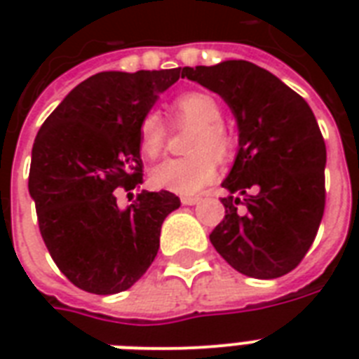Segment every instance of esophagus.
<instances>
[{"label": "esophagus", "instance_id": "obj_1", "mask_svg": "<svg viewBox=\"0 0 359 359\" xmlns=\"http://www.w3.org/2000/svg\"><path fill=\"white\" fill-rule=\"evenodd\" d=\"M201 201L199 197H180V203L186 205V207H191V205H197V203Z\"/></svg>", "mask_w": 359, "mask_h": 359}]
</instances>
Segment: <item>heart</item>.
<instances>
[{
	"instance_id": "b5f03b06",
	"label": "heart",
	"mask_w": 359,
	"mask_h": 359,
	"mask_svg": "<svg viewBox=\"0 0 359 359\" xmlns=\"http://www.w3.org/2000/svg\"><path fill=\"white\" fill-rule=\"evenodd\" d=\"M173 109L180 123L197 126L191 137L188 158H168L151 171V184L158 190L179 196H194L210 184L216 175V160H224L231 152L229 132L224 128V114L218 100L207 93L190 91L175 98ZM165 123L158 111H149L140 123V151L143 156L160 154L165 141Z\"/></svg>"
}]
</instances>
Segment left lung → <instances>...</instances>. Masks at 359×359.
I'll return each instance as SVG.
<instances>
[{"label": "left lung", "instance_id": "1", "mask_svg": "<svg viewBox=\"0 0 359 359\" xmlns=\"http://www.w3.org/2000/svg\"><path fill=\"white\" fill-rule=\"evenodd\" d=\"M182 78L218 93L238 126V152L222 182L225 218L210 242L236 272L281 278L300 264L324 214L326 145L317 119L298 93L250 61L184 67Z\"/></svg>", "mask_w": 359, "mask_h": 359}]
</instances>
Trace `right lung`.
Instances as JSON below:
<instances>
[{
    "mask_svg": "<svg viewBox=\"0 0 359 359\" xmlns=\"http://www.w3.org/2000/svg\"><path fill=\"white\" fill-rule=\"evenodd\" d=\"M180 69L98 72L76 86L39 130L29 196L53 262L80 289L115 294L151 266L163 219L180 199L141 191L119 208L115 191L143 182L140 123Z\"/></svg>",
    "mask_w": 359,
    "mask_h": 359,
    "instance_id": "1",
    "label": "right lung"
}]
</instances>
